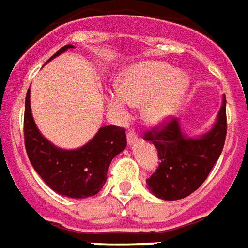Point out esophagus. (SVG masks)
Returning <instances> with one entry per match:
<instances>
[{
    "mask_svg": "<svg viewBox=\"0 0 248 248\" xmlns=\"http://www.w3.org/2000/svg\"><path fill=\"white\" fill-rule=\"evenodd\" d=\"M127 141H128V145H129V147L135 145V144L139 141L138 135L133 132V131H129V132H128V135H127Z\"/></svg>",
    "mask_w": 248,
    "mask_h": 248,
    "instance_id": "34e87169",
    "label": "esophagus"
}]
</instances>
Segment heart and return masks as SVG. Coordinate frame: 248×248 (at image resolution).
<instances>
[{
    "instance_id": "obj_1",
    "label": "heart",
    "mask_w": 248,
    "mask_h": 248,
    "mask_svg": "<svg viewBox=\"0 0 248 248\" xmlns=\"http://www.w3.org/2000/svg\"><path fill=\"white\" fill-rule=\"evenodd\" d=\"M188 85V77L176 68L160 61H145L128 68L121 85L112 88L107 100L119 117H127L132 104H147L145 120L161 124L176 112Z\"/></svg>"
}]
</instances>
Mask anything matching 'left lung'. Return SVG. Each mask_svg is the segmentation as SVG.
Returning a JSON list of instances; mask_svg holds the SVG:
<instances>
[{"label":"left lung","mask_w":248,"mask_h":248,"mask_svg":"<svg viewBox=\"0 0 248 248\" xmlns=\"http://www.w3.org/2000/svg\"><path fill=\"white\" fill-rule=\"evenodd\" d=\"M227 133L226 96L214 127L199 138L187 136L176 117L166 125L145 132L159 154V167L147 180L148 189L163 200L183 199L203 184L219 159Z\"/></svg>","instance_id":"1"}]
</instances>
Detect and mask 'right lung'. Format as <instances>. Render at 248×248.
<instances>
[{
    "mask_svg": "<svg viewBox=\"0 0 248 248\" xmlns=\"http://www.w3.org/2000/svg\"><path fill=\"white\" fill-rule=\"evenodd\" d=\"M75 46L68 44L48 61ZM24 135L28 157L34 171L54 192L84 199L101 191L112 159L127 147L125 129L116 125L101 127L85 145L62 149L45 139L38 131L31 108V89H28L24 116Z\"/></svg>",
    "mask_w": 248,
    "mask_h": 248,
    "instance_id": "obj_1",
    "label": "right lung"
}]
</instances>
